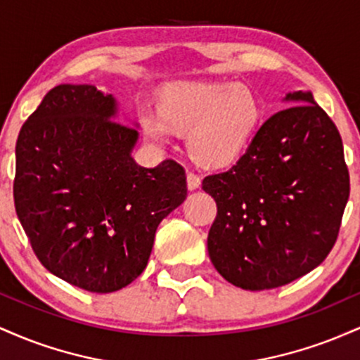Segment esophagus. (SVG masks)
Masks as SVG:
<instances>
[{
    "label": "esophagus",
    "mask_w": 360,
    "mask_h": 360,
    "mask_svg": "<svg viewBox=\"0 0 360 360\" xmlns=\"http://www.w3.org/2000/svg\"><path fill=\"white\" fill-rule=\"evenodd\" d=\"M186 181H188L189 191H194V189H198L201 186V177L198 174H194V172H188V177H186Z\"/></svg>",
    "instance_id": "esophagus-1"
}]
</instances>
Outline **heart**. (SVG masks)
<instances>
[{
    "mask_svg": "<svg viewBox=\"0 0 360 360\" xmlns=\"http://www.w3.org/2000/svg\"><path fill=\"white\" fill-rule=\"evenodd\" d=\"M264 122L255 91L225 81H179L162 89L157 113H146L142 127L154 142L186 131L189 155L201 166H232L245 154Z\"/></svg>",
    "mask_w": 360,
    "mask_h": 360,
    "instance_id": "heart-1",
    "label": "heart"
}]
</instances>
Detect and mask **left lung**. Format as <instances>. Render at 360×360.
<instances>
[{"mask_svg":"<svg viewBox=\"0 0 360 360\" xmlns=\"http://www.w3.org/2000/svg\"><path fill=\"white\" fill-rule=\"evenodd\" d=\"M284 101L289 108L259 128L232 169L203 179L218 208L210 259L229 283L249 291L284 286L320 266L349 200L335 123L309 91Z\"/></svg>","mask_w":360,"mask_h":360,"instance_id":"8db88e82","label":"left lung"}]
</instances>
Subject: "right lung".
<instances>
[{
	"instance_id": "right-lung-1",
	"label": "right lung",
	"mask_w": 360,
	"mask_h": 360,
	"mask_svg": "<svg viewBox=\"0 0 360 360\" xmlns=\"http://www.w3.org/2000/svg\"><path fill=\"white\" fill-rule=\"evenodd\" d=\"M91 84L49 91L16 140L13 198L42 266L91 292L128 286L147 267L159 223L188 194L176 160L142 167L139 130Z\"/></svg>"
}]
</instances>
